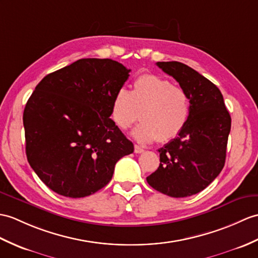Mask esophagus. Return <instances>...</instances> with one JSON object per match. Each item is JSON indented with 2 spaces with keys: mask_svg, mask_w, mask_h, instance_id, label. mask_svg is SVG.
I'll list each match as a JSON object with an SVG mask.
<instances>
[{
  "mask_svg": "<svg viewBox=\"0 0 258 258\" xmlns=\"http://www.w3.org/2000/svg\"><path fill=\"white\" fill-rule=\"evenodd\" d=\"M134 152H135L136 154H141V153L144 152V149H143L141 146H139V145H135V146H134Z\"/></svg>",
  "mask_w": 258,
  "mask_h": 258,
  "instance_id": "1",
  "label": "esophagus"
}]
</instances>
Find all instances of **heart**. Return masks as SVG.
Segmentation results:
<instances>
[{
    "label": "heart",
    "instance_id": "obj_1",
    "mask_svg": "<svg viewBox=\"0 0 258 258\" xmlns=\"http://www.w3.org/2000/svg\"><path fill=\"white\" fill-rule=\"evenodd\" d=\"M190 98L181 87L156 75H143L132 90L121 88L112 100L111 117L116 126L127 130L139 115L141 123L133 131L142 144L169 142L181 133L190 116Z\"/></svg>",
    "mask_w": 258,
    "mask_h": 258
}]
</instances>
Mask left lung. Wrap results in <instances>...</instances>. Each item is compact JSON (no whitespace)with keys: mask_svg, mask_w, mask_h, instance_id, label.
Listing matches in <instances>:
<instances>
[{"mask_svg":"<svg viewBox=\"0 0 258 258\" xmlns=\"http://www.w3.org/2000/svg\"><path fill=\"white\" fill-rule=\"evenodd\" d=\"M190 98V116L176 139L158 149L160 164L148 184L172 198H184L206 189L223 169L231 116L219 88L187 64L159 61Z\"/></svg>","mask_w":258,"mask_h":258,"instance_id":"1","label":"left lung"}]
</instances>
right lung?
<instances>
[{
	"label": "right lung",
	"mask_w": 258,
	"mask_h": 258,
	"mask_svg": "<svg viewBox=\"0 0 258 258\" xmlns=\"http://www.w3.org/2000/svg\"><path fill=\"white\" fill-rule=\"evenodd\" d=\"M131 69L85 58L47 75L23 114L26 156L56 194L83 198L110 182L118 159L134 152L110 118L112 100Z\"/></svg>",
	"instance_id": "right-lung-1"
}]
</instances>
